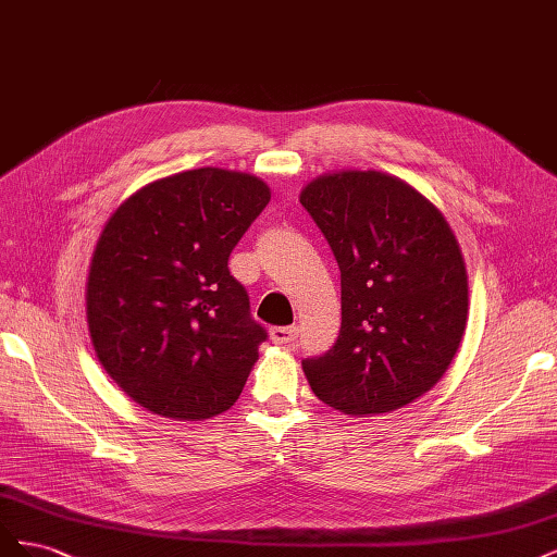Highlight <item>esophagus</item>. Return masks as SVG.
Listing matches in <instances>:
<instances>
[{
	"mask_svg": "<svg viewBox=\"0 0 557 557\" xmlns=\"http://www.w3.org/2000/svg\"><path fill=\"white\" fill-rule=\"evenodd\" d=\"M269 336H272L274 344L290 346L297 342V327H272L269 330Z\"/></svg>",
	"mask_w": 557,
	"mask_h": 557,
	"instance_id": "esophagus-1",
	"label": "esophagus"
}]
</instances>
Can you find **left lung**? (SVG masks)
<instances>
[{"label": "left lung", "mask_w": 557, "mask_h": 557, "mask_svg": "<svg viewBox=\"0 0 557 557\" xmlns=\"http://www.w3.org/2000/svg\"><path fill=\"white\" fill-rule=\"evenodd\" d=\"M342 272V330L301 362L311 391L346 416L407 407L436 385L467 327L469 285L444 213L374 170L313 178L299 193Z\"/></svg>", "instance_id": "left-lung-1"}]
</instances>
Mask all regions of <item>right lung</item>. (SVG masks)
<instances>
[{
    "mask_svg": "<svg viewBox=\"0 0 557 557\" xmlns=\"http://www.w3.org/2000/svg\"><path fill=\"white\" fill-rule=\"evenodd\" d=\"M269 199L258 176L201 166L111 213L86 283L88 330L107 374L146 411L207 420L239 399L267 330L227 260Z\"/></svg>",
    "mask_w": 557,
    "mask_h": 557,
    "instance_id": "right-lung-1",
    "label": "right lung"
}]
</instances>
